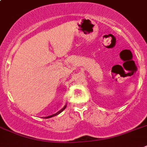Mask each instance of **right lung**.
I'll use <instances>...</instances> for the list:
<instances>
[{
  "label": "right lung",
  "mask_w": 147,
  "mask_h": 147,
  "mask_svg": "<svg viewBox=\"0 0 147 147\" xmlns=\"http://www.w3.org/2000/svg\"><path fill=\"white\" fill-rule=\"evenodd\" d=\"M66 107H67V104H65V107H63V108L61 109V110H59V112H57L56 113H54V114L51 115V116H46V117H45V119H49V118H52V117H53V116H57V115H59V113H61L62 112L63 110H65V108H66Z\"/></svg>",
  "instance_id": "1"
}]
</instances>
